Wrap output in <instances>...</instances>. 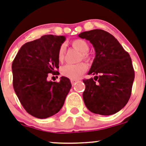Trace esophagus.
I'll return each instance as SVG.
<instances>
[{"mask_svg": "<svg viewBox=\"0 0 146 146\" xmlns=\"http://www.w3.org/2000/svg\"><path fill=\"white\" fill-rule=\"evenodd\" d=\"M78 81V80H77V79H71V80H70V82H71L72 85H74L75 83L77 82Z\"/></svg>", "mask_w": 146, "mask_h": 146, "instance_id": "esophagus-1", "label": "esophagus"}]
</instances>
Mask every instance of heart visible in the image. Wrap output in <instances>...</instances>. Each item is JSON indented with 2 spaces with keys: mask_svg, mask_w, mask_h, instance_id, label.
Segmentation results:
<instances>
[{
  "mask_svg": "<svg viewBox=\"0 0 146 146\" xmlns=\"http://www.w3.org/2000/svg\"><path fill=\"white\" fill-rule=\"evenodd\" d=\"M72 46L79 51L81 54H83V57L84 58L86 57V54L89 51V45L83 39H76L72 41ZM65 55V46H62L60 48L58 52V59L60 61H62L64 58ZM87 70V66L85 63H79L76 65H71L68 64L62 68V74L67 78H71V79H77Z\"/></svg>",
  "mask_w": 146,
  "mask_h": 146,
  "instance_id": "heart-1",
  "label": "heart"
}]
</instances>
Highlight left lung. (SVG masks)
Listing matches in <instances>:
<instances>
[{"mask_svg":"<svg viewBox=\"0 0 146 146\" xmlns=\"http://www.w3.org/2000/svg\"><path fill=\"white\" fill-rule=\"evenodd\" d=\"M78 37L89 40L95 52L88 72L94 78L83 80L85 106L96 114L116 113L127 105L132 92L135 72L129 54L113 35L102 30L83 32Z\"/></svg>","mask_w":146,"mask_h":146,"instance_id":"8db88e82","label":"left lung"}]
</instances>
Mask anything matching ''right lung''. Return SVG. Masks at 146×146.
<instances>
[{"label": "right lung", "mask_w": 146, "mask_h": 146, "mask_svg": "<svg viewBox=\"0 0 146 146\" xmlns=\"http://www.w3.org/2000/svg\"><path fill=\"white\" fill-rule=\"evenodd\" d=\"M65 39L64 35H43L25 44L13 61L14 92L25 111L38 119L58 113L71 88L65 76L60 82L47 80L59 68L58 52Z\"/></svg>", "instance_id": "obj_1"}]
</instances>
